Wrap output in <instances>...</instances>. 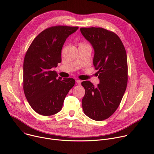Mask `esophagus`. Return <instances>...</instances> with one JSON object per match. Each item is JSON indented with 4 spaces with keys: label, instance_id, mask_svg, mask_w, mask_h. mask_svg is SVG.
<instances>
[{
    "label": "esophagus",
    "instance_id": "esophagus-1",
    "mask_svg": "<svg viewBox=\"0 0 154 154\" xmlns=\"http://www.w3.org/2000/svg\"><path fill=\"white\" fill-rule=\"evenodd\" d=\"M75 82H76L77 84H78V85H80V84H81V81H80V80H75Z\"/></svg>",
    "mask_w": 154,
    "mask_h": 154
}]
</instances>
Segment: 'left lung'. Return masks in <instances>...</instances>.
Returning a JSON list of instances; mask_svg holds the SVG:
<instances>
[{
  "mask_svg": "<svg viewBox=\"0 0 154 154\" xmlns=\"http://www.w3.org/2000/svg\"><path fill=\"white\" fill-rule=\"evenodd\" d=\"M81 33L93 48V65L98 70L99 83L82 82L85 90L82 99L85 114L95 121L112 116L119 106L127 85V58L119 36L103 28H81Z\"/></svg>",
  "mask_w": 154,
  "mask_h": 154,
  "instance_id": "8db88e82",
  "label": "left lung"
}]
</instances>
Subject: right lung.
<instances>
[{"label":"right lung","mask_w":154,"mask_h":154,"mask_svg":"<svg viewBox=\"0 0 154 154\" xmlns=\"http://www.w3.org/2000/svg\"><path fill=\"white\" fill-rule=\"evenodd\" d=\"M78 27L54 26L41 32L26 54L23 86L31 107L38 114L51 116L59 112L64 100L75 84L72 78L58 77L53 68L61 61V49L66 39Z\"/></svg>","instance_id":"obj_1"}]
</instances>
